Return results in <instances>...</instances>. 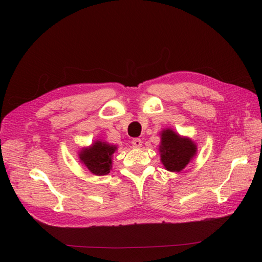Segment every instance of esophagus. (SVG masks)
Returning a JSON list of instances; mask_svg holds the SVG:
<instances>
[{
  "mask_svg": "<svg viewBox=\"0 0 262 262\" xmlns=\"http://www.w3.org/2000/svg\"><path fill=\"white\" fill-rule=\"evenodd\" d=\"M142 143H143V142H142L140 139H133L132 140V145H133V147H136V148H140L142 146Z\"/></svg>",
  "mask_w": 262,
  "mask_h": 262,
  "instance_id": "1",
  "label": "esophagus"
}]
</instances>
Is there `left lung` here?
Listing matches in <instances>:
<instances>
[{"mask_svg": "<svg viewBox=\"0 0 262 262\" xmlns=\"http://www.w3.org/2000/svg\"><path fill=\"white\" fill-rule=\"evenodd\" d=\"M161 162L166 170L179 172L196 155V144L188 137H182L170 128L161 131Z\"/></svg>", "mask_w": 262, "mask_h": 262, "instance_id": "1", "label": "left lung"}]
</instances>
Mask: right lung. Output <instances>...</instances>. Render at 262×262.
Segmentation results:
<instances>
[{
  "label": "right lung",
  "mask_w": 262,
  "mask_h": 262,
  "mask_svg": "<svg viewBox=\"0 0 262 262\" xmlns=\"http://www.w3.org/2000/svg\"><path fill=\"white\" fill-rule=\"evenodd\" d=\"M116 150L117 145L96 140L90 146L82 147L78 152V160L94 175L105 176L113 168V155Z\"/></svg>",
  "instance_id": "1"
}]
</instances>
